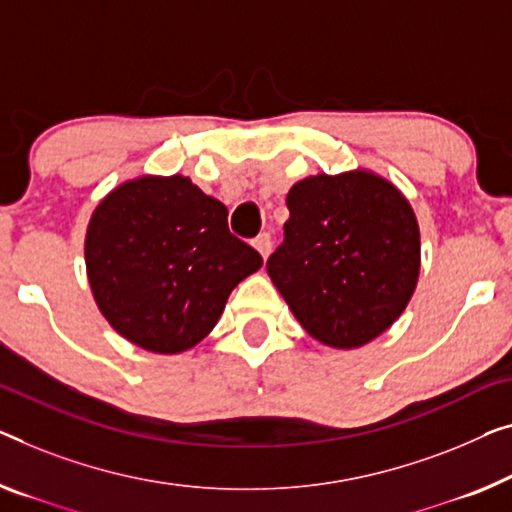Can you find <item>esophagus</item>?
Returning a JSON list of instances; mask_svg holds the SVG:
<instances>
[{
    "instance_id": "1",
    "label": "esophagus",
    "mask_w": 512,
    "mask_h": 512,
    "mask_svg": "<svg viewBox=\"0 0 512 512\" xmlns=\"http://www.w3.org/2000/svg\"><path fill=\"white\" fill-rule=\"evenodd\" d=\"M253 246L257 248V253L266 259V257H269V253H271V234L262 232V234H259L257 239L253 241Z\"/></svg>"
}]
</instances>
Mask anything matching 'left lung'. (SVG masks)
<instances>
[{
	"mask_svg": "<svg viewBox=\"0 0 512 512\" xmlns=\"http://www.w3.org/2000/svg\"><path fill=\"white\" fill-rule=\"evenodd\" d=\"M266 271L305 333L356 349L391 329L421 273V230L398 186L349 170L296 181Z\"/></svg>",
	"mask_w": 512,
	"mask_h": 512,
	"instance_id": "8db88e82",
	"label": "left lung"
}]
</instances>
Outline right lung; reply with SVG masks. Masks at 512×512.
<instances>
[{"label": "right lung", "instance_id": "1", "mask_svg": "<svg viewBox=\"0 0 512 512\" xmlns=\"http://www.w3.org/2000/svg\"><path fill=\"white\" fill-rule=\"evenodd\" d=\"M85 264L98 310L121 338L181 354L213 331L262 257L227 230L225 204L188 177L142 174L91 213Z\"/></svg>", "mask_w": 512, "mask_h": 512}]
</instances>
